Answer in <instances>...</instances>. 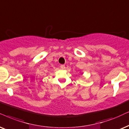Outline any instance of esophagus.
Here are the masks:
<instances>
[{
    "mask_svg": "<svg viewBox=\"0 0 129 129\" xmlns=\"http://www.w3.org/2000/svg\"><path fill=\"white\" fill-rule=\"evenodd\" d=\"M60 67H61V68H62V69H64V68H65V65H61Z\"/></svg>",
    "mask_w": 129,
    "mask_h": 129,
    "instance_id": "34e87169",
    "label": "esophagus"
}]
</instances>
